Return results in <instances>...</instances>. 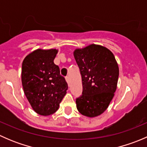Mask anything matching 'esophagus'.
I'll use <instances>...</instances> for the list:
<instances>
[{
  "label": "esophagus",
  "mask_w": 147,
  "mask_h": 147,
  "mask_svg": "<svg viewBox=\"0 0 147 147\" xmlns=\"http://www.w3.org/2000/svg\"><path fill=\"white\" fill-rule=\"evenodd\" d=\"M65 80H66V82H67L68 85H69V77H66V78H65Z\"/></svg>",
  "instance_id": "1"
}]
</instances>
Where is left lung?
<instances>
[{"label":"left lung","mask_w":147,"mask_h":147,"mask_svg":"<svg viewBox=\"0 0 147 147\" xmlns=\"http://www.w3.org/2000/svg\"><path fill=\"white\" fill-rule=\"evenodd\" d=\"M82 75V94L76 100L81 115L95 117L102 115L115 96L119 66L113 53L106 47L91 44L73 52Z\"/></svg>","instance_id":"1"}]
</instances>
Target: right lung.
Wrapping results in <instances>:
<instances>
[{
    "mask_svg": "<svg viewBox=\"0 0 147 147\" xmlns=\"http://www.w3.org/2000/svg\"><path fill=\"white\" fill-rule=\"evenodd\" d=\"M57 53V49H37L25 57L22 64L24 93L32 109L42 116L53 115L59 109L68 87L54 63Z\"/></svg>",
    "mask_w": 147,
    "mask_h": 147,
    "instance_id": "right-lung-1",
    "label": "right lung"
}]
</instances>
